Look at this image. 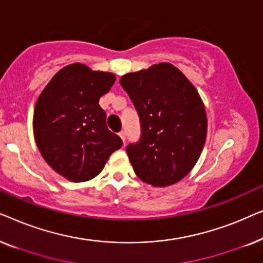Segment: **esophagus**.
Segmentation results:
<instances>
[{
	"label": "esophagus",
	"instance_id": "obj_1",
	"mask_svg": "<svg viewBox=\"0 0 263 263\" xmlns=\"http://www.w3.org/2000/svg\"><path fill=\"white\" fill-rule=\"evenodd\" d=\"M118 135H120L121 136V139L122 140H123V142H125V132H123V130H122L121 133H120V134H118Z\"/></svg>",
	"mask_w": 263,
	"mask_h": 263
}]
</instances>
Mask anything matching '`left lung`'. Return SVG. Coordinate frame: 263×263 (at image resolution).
Instances as JSON below:
<instances>
[{"label": "left lung", "instance_id": "8db88e82", "mask_svg": "<svg viewBox=\"0 0 263 263\" xmlns=\"http://www.w3.org/2000/svg\"><path fill=\"white\" fill-rule=\"evenodd\" d=\"M120 84L141 125L139 141L125 148L136 176L154 186L181 181L206 141L207 116L196 88L170 63L125 74Z\"/></svg>", "mask_w": 263, "mask_h": 263}]
</instances>
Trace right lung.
Returning <instances> with one entry per match:
<instances>
[{"mask_svg":"<svg viewBox=\"0 0 263 263\" xmlns=\"http://www.w3.org/2000/svg\"><path fill=\"white\" fill-rule=\"evenodd\" d=\"M116 80L81 63L61 69L35 103L34 139L44 160L71 182L95 178L123 142L106 127L100 97Z\"/></svg>","mask_w":263,"mask_h":263,"instance_id":"obj_1","label":"right lung"}]
</instances>
